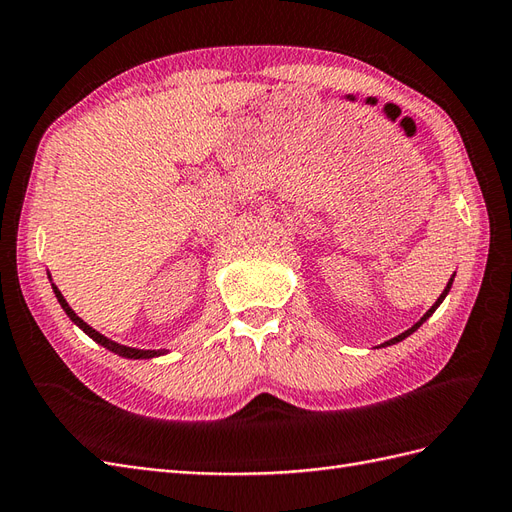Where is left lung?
Instances as JSON below:
<instances>
[{
	"mask_svg": "<svg viewBox=\"0 0 512 512\" xmlns=\"http://www.w3.org/2000/svg\"><path fill=\"white\" fill-rule=\"evenodd\" d=\"M452 281H454V277L450 279V283H448V287H445V290H443V294H441V296L437 298V303H435V305H432V307H430V309H428V311L424 313V318H422V320H419L417 324H413L409 331H404V333H400L398 337H393V339H389V342H385L383 346H391V344H398V342H402V339H404V337H409L411 333H415V331L419 329V326H422V324H424V322H426V320H428V318L432 316V313H435V309H437V307H439V305L443 303V298H445V296H448V292H450V287H452Z\"/></svg>",
	"mask_w": 512,
	"mask_h": 512,
	"instance_id": "8db88e82",
	"label": "left lung"
}]
</instances>
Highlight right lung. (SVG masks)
<instances>
[{
  "instance_id": "add662e5",
  "label": "right lung",
  "mask_w": 512,
  "mask_h": 512,
  "mask_svg": "<svg viewBox=\"0 0 512 512\" xmlns=\"http://www.w3.org/2000/svg\"><path fill=\"white\" fill-rule=\"evenodd\" d=\"M54 292H56V298H58V303L62 305V309L67 311V316L80 326V329L88 335V337H93L97 344H101L103 348H108V350H112V352H116V355H121V357H127V359H151V357H157V355H164L162 350H138V348H129V346H121V344H116V342H112V339H108V337H103L101 333H97L93 326H88L80 316H77V313L69 307V303L67 300H64V296L60 294V290L58 287L54 285Z\"/></svg>"
}]
</instances>
